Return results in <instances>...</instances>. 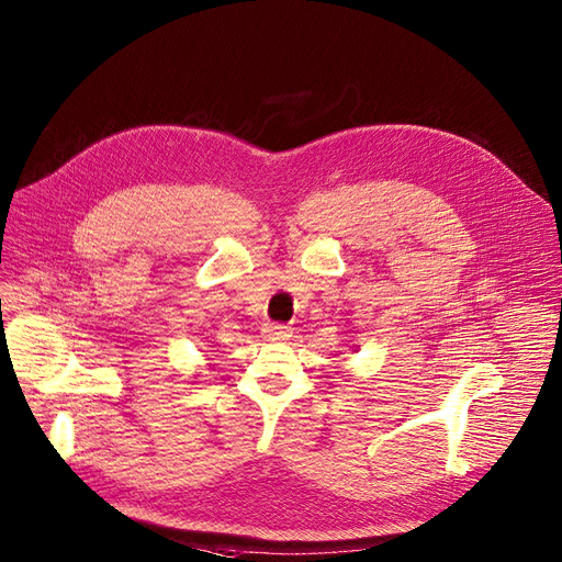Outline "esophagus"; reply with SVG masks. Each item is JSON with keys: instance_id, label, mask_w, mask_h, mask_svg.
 <instances>
[{"instance_id": "esophagus-1", "label": "esophagus", "mask_w": 562, "mask_h": 562, "mask_svg": "<svg viewBox=\"0 0 562 562\" xmlns=\"http://www.w3.org/2000/svg\"><path fill=\"white\" fill-rule=\"evenodd\" d=\"M263 335L269 337V339H286V337H291V328L289 326H284V323H266L263 326Z\"/></svg>"}]
</instances>
